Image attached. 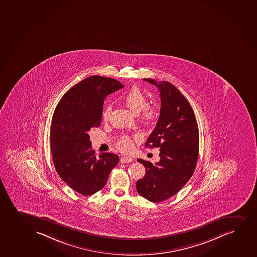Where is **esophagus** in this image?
I'll list each match as a JSON object with an SVG mask.
<instances>
[{"label": "esophagus", "instance_id": "34e87169", "mask_svg": "<svg viewBox=\"0 0 257 257\" xmlns=\"http://www.w3.org/2000/svg\"><path fill=\"white\" fill-rule=\"evenodd\" d=\"M133 157H121L120 158V163H132L133 162Z\"/></svg>", "mask_w": 257, "mask_h": 257}]
</instances>
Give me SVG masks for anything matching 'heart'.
Segmentation results:
<instances>
[{
	"instance_id": "b5f03b06",
	"label": "heart",
	"mask_w": 257,
	"mask_h": 257,
	"mask_svg": "<svg viewBox=\"0 0 257 257\" xmlns=\"http://www.w3.org/2000/svg\"><path fill=\"white\" fill-rule=\"evenodd\" d=\"M122 100L124 105L130 109L134 113H139L141 110V121L145 124H151L154 123L157 117L158 112L154 106H147V98L145 96L142 91L138 87H134L124 94L122 97ZM111 106H106L102 112V118L104 120H107L110 116ZM118 148L121 151L127 152L132 149V141L128 137H122L118 141Z\"/></svg>"
}]
</instances>
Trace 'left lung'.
<instances>
[{"mask_svg":"<svg viewBox=\"0 0 257 257\" xmlns=\"http://www.w3.org/2000/svg\"><path fill=\"white\" fill-rule=\"evenodd\" d=\"M144 80L160 91V116L145 143L146 147L160 148V161L152 164L138 159L146 173L136 187L141 196L158 203L178 193L192 177L199 155V128L192 106L174 85Z\"/></svg>","mask_w":257,"mask_h":257,"instance_id":"obj_1","label":"left lung"}]
</instances>
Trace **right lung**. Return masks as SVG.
<instances>
[{
    "label": "right lung",
    "mask_w": 257,
    "mask_h": 257,
    "mask_svg": "<svg viewBox=\"0 0 257 257\" xmlns=\"http://www.w3.org/2000/svg\"><path fill=\"white\" fill-rule=\"evenodd\" d=\"M122 88L115 79L89 76L67 91L55 109L51 127L55 169L69 187L84 196L102 189L119 160L113 153L96 157L88 132L100 126L106 97Z\"/></svg>",
    "instance_id": "right-lung-1"
}]
</instances>
